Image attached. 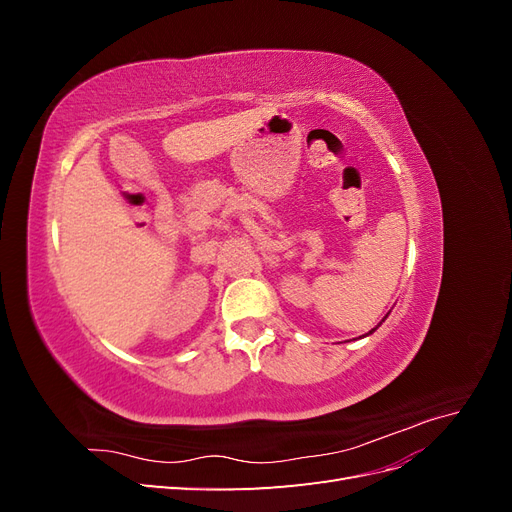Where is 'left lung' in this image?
Wrapping results in <instances>:
<instances>
[{"instance_id": "8db88e82", "label": "left lung", "mask_w": 512, "mask_h": 512, "mask_svg": "<svg viewBox=\"0 0 512 512\" xmlns=\"http://www.w3.org/2000/svg\"><path fill=\"white\" fill-rule=\"evenodd\" d=\"M374 331H376V329H371V331H369V333H374ZM369 333H367V335H369Z\"/></svg>"}]
</instances>
